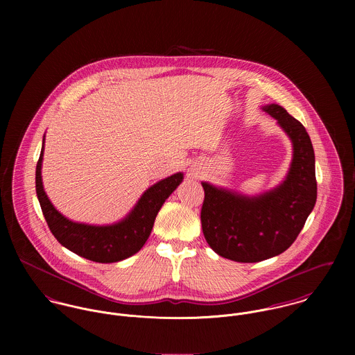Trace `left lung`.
<instances>
[{
  "mask_svg": "<svg viewBox=\"0 0 355 355\" xmlns=\"http://www.w3.org/2000/svg\"><path fill=\"white\" fill-rule=\"evenodd\" d=\"M263 110L293 141L294 157L286 180L254 198L202 183L205 239L218 255L236 262H258L286 252L317 200L314 150L302 123L276 103Z\"/></svg>",
  "mask_w": 355,
  "mask_h": 355,
  "instance_id": "1",
  "label": "left lung"
}]
</instances>
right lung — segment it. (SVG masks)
<instances>
[{"instance_id": "add662e5", "label": "right lung", "mask_w": 355, "mask_h": 355, "mask_svg": "<svg viewBox=\"0 0 355 355\" xmlns=\"http://www.w3.org/2000/svg\"><path fill=\"white\" fill-rule=\"evenodd\" d=\"M44 146L35 171V189L42 213L54 238L68 250L94 262L109 263L138 253L146 243L158 210L182 183L183 173H175L155 183L137 203L132 211L113 225H87L73 223L58 213L42 186Z\"/></svg>"}]
</instances>
